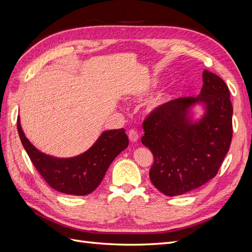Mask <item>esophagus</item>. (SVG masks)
Segmentation results:
<instances>
[{
  "label": "esophagus",
  "instance_id": "obj_1",
  "mask_svg": "<svg viewBox=\"0 0 252 252\" xmlns=\"http://www.w3.org/2000/svg\"><path fill=\"white\" fill-rule=\"evenodd\" d=\"M127 136H128V139L131 140V142H136L138 140V137H139V135H138L137 131H135V129H129Z\"/></svg>",
  "mask_w": 252,
  "mask_h": 252
}]
</instances>
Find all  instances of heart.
<instances>
[{"label": "heart", "mask_w": 252, "mask_h": 252, "mask_svg": "<svg viewBox=\"0 0 252 252\" xmlns=\"http://www.w3.org/2000/svg\"><path fill=\"white\" fill-rule=\"evenodd\" d=\"M174 95L170 94V93H167V94H163L161 95L159 98H157L155 101L153 102V108H161V107H164V105H166L170 100L173 99Z\"/></svg>", "instance_id": "b5f03b06"}]
</instances>
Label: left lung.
Returning <instances> with one entry per match:
<instances>
[{"instance_id":"8db88e82","label":"left lung","mask_w":252,"mask_h":252,"mask_svg":"<svg viewBox=\"0 0 252 252\" xmlns=\"http://www.w3.org/2000/svg\"><path fill=\"white\" fill-rule=\"evenodd\" d=\"M205 115L192 122V105ZM143 145L154 155L151 181L166 196H179L205 184L218 174L232 139V104L224 80L203 71L197 97H180L157 108L143 121Z\"/></svg>"}]
</instances>
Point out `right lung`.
Returning a JSON list of instances; mask_svg holds the SVG:
<instances>
[{"mask_svg": "<svg viewBox=\"0 0 252 252\" xmlns=\"http://www.w3.org/2000/svg\"><path fill=\"white\" fill-rule=\"evenodd\" d=\"M18 131L24 149L39 175L55 190L73 196H86L97 189L119 154L127 148L124 128L103 132L87 152L72 158H56L39 152L24 134L20 116Z\"/></svg>", "mask_w": 252, "mask_h": 252, "instance_id": "right-lung-1", "label": "right lung"}]
</instances>
